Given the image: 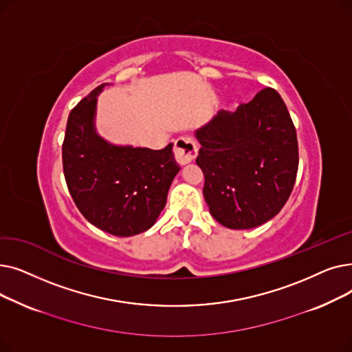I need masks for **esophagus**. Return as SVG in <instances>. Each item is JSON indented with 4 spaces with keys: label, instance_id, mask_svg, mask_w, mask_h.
Returning <instances> with one entry per match:
<instances>
[{
    "label": "esophagus",
    "instance_id": "obj_1",
    "mask_svg": "<svg viewBox=\"0 0 352 352\" xmlns=\"http://www.w3.org/2000/svg\"><path fill=\"white\" fill-rule=\"evenodd\" d=\"M175 159L179 164H188L195 160L197 155V146L190 136H180L175 142Z\"/></svg>",
    "mask_w": 352,
    "mask_h": 352
}]
</instances>
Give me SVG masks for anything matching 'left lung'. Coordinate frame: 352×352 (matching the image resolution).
Returning a JSON list of instances; mask_svg holds the SVG:
<instances>
[{
  "instance_id": "8db88e82",
  "label": "left lung",
  "mask_w": 352,
  "mask_h": 352,
  "mask_svg": "<svg viewBox=\"0 0 352 352\" xmlns=\"http://www.w3.org/2000/svg\"><path fill=\"white\" fill-rule=\"evenodd\" d=\"M210 214L229 229H252L287 204L298 172L296 130L276 90L235 111H217L195 131Z\"/></svg>"
}]
</instances>
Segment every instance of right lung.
I'll list each match as a JSON object with an SVG mask.
<instances>
[{
	"label": "right lung",
	"instance_id": "add662e5",
	"mask_svg": "<svg viewBox=\"0 0 352 352\" xmlns=\"http://www.w3.org/2000/svg\"><path fill=\"white\" fill-rule=\"evenodd\" d=\"M102 85L72 110L63 143V169L76 206L96 228L133 236L152 228L180 167L173 143L162 150L116 146L96 130Z\"/></svg>",
	"mask_w": 352,
	"mask_h": 352
}]
</instances>
